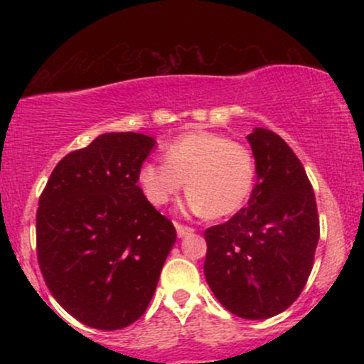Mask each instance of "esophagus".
<instances>
[{
  "instance_id": "34e87169",
  "label": "esophagus",
  "mask_w": 364,
  "mask_h": 364,
  "mask_svg": "<svg viewBox=\"0 0 364 364\" xmlns=\"http://www.w3.org/2000/svg\"><path fill=\"white\" fill-rule=\"evenodd\" d=\"M174 228H176V232H178L179 237H185V236L191 235V232H193V229L188 228V225L179 224V223H174Z\"/></svg>"
}]
</instances>
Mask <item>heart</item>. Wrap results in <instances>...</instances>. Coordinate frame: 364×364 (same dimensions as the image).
<instances>
[{"mask_svg":"<svg viewBox=\"0 0 364 364\" xmlns=\"http://www.w3.org/2000/svg\"><path fill=\"white\" fill-rule=\"evenodd\" d=\"M164 162H145L139 171L141 191L156 207L169 203L185 181L186 210L219 219L235 214L252 191V152L228 136L186 133L164 149Z\"/></svg>","mask_w":364,"mask_h":364,"instance_id":"b5f03b06","label":"heart"}]
</instances>
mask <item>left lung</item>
Returning <instances> with one entry per match:
<instances>
[{
    "label": "left lung",
    "mask_w": 364,
    "mask_h": 364,
    "mask_svg": "<svg viewBox=\"0 0 364 364\" xmlns=\"http://www.w3.org/2000/svg\"><path fill=\"white\" fill-rule=\"evenodd\" d=\"M257 185L248 205L208 228L207 284L232 315L263 320L298 299L320 237L315 193L301 161L277 133L255 128Z\"/></svg>",
    "instance_id": "left-lung-1"
}]
</instances>
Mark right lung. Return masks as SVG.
Returning <instances> with one entry per match:
<instances>
[{
	"instance_id": "obj_1",
	"label": "right lung",
	"mask_w": 364,
	"mask_h": 364,
	"mask_svg": "<svg viewBox=\"0 0 364 364\" xmlns=\"http://www.w3.org/2000/svg\"><path fill=\"white\" fill-rule=\"evenodd\" d=\"M154 145L141 133H104L58 162L39 198L46 286L92 328H124L144 315L176 241L173 223L136 185Z\"/></svg>"
}]
</instances>
